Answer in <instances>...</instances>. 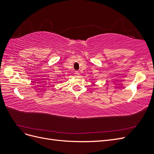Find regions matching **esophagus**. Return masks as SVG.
<instances>
[{
	"mask_svg": "<svg viewBox=\"0 0 154 154\" xmlns=\"http://www.w3.org/2000/svg\"><path fill=\"white\" fill-rule=\"evenodd\" d=\"M75 75H76L77 77L80 76V72H79V71H76V72H75Z\"/></svg>",
	"mask_w": 154,
	"mask_h": 154,
	"instance_id": "1",
	"label": "esophagus"
}]
</instances>
